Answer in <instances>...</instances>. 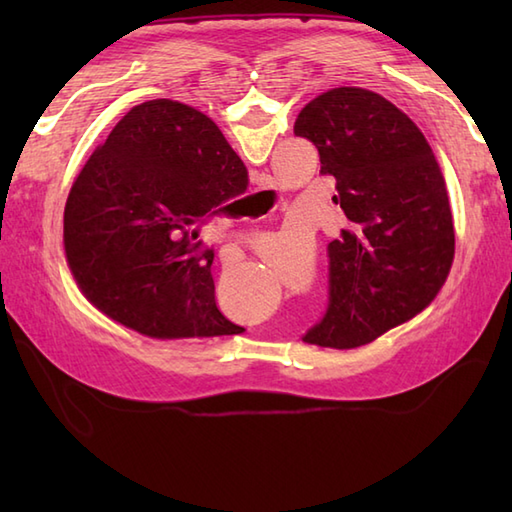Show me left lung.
Instances as JSON below:
<instances>
[{
  "label": "left lung",
  "mask_w": 512,
  "mask_h": 512,
  "mask_svg": "<svg viewBox=\"0 0 512 512\" xmlns=\"http://www.w3.org/2000/svg\"><path fill=\"white\" fill-rule=\"evenodd\" d=\"M350 226L328 244V308L303 341L352 350L416 317L447 279L455 231L436 156L416 123L376 92L334 88L299 112Z\"/></svg>",
  "instance_id": "left-lung-1"
}]
</instances>
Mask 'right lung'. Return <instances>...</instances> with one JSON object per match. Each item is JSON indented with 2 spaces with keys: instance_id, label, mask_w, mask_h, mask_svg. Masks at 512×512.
<instances>
[{
  "instance_id": "right-lung-1",
  "label": "right lung",
  "mask_w": 512,
  "mask_h": 512,
  "mask_svg": "<svg viewBox=\"0 0 512 512\" xmlns=\"http://www.w3.org/2000/svg\"><path fill=\"white\" fill-rule=\"evenodd\" d=\"M248 187L209 116L156 99L132 107L76 176L63 246L81 292L154 339L239 334L215 306L213 248L198 226Z\"/></svg>"
}]
</instances>
